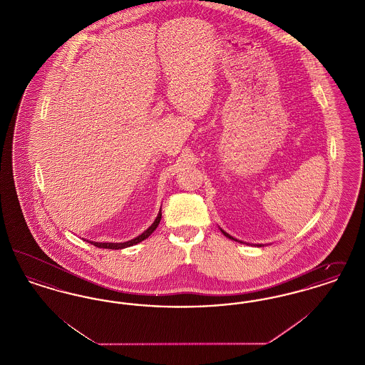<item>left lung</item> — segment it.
<instances>
[{
	"label": "left lung",
	"instance_id": "8db88e82",
	"mask_svg": "<svg viewBox=\"0 0 365 365\" xmlns=\"http://www.w3.org/2000/svg\"><path fill=\"white\" fill-rule=\"evenodd\" d=\"M222 232L226 235L227 238H230V240H232V241H237V240H235V238H232L230 234H227L226 231H223V230H222ZM240 242H241V241H240ZM259 246H261V245H259Z\"/></svg>",
	"mask_w": 365,
	"mask_h": 365
}]
</instances>
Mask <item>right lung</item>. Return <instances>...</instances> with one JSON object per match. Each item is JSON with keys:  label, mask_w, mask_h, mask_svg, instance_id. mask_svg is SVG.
Segmentation results:
<instances>
[{"label": "right lung", "mask_w": 365, "mask_h": 365, "mask_svg": "<svg viewBox=\"0 0 365 365\" xmlns=\"http://www.w3.org/2000/svg\"><path fill=\"white\" fill-rule=\"evenodd\" d=\"M160 220H161V210L158 212V215H157L156 220L153 222V225L149 227L146 231H143L140 235H138L137 238H134V240H131V241H127V242H120V243H112V242H91V245H94V246H97V247H103V249H124V247H128V246H133V245H137V243L142 242L143 240H146V238H149V235L156 230L157 226L160 225Z\"/></svg>", "instance_id": "obj_1"}]
</instances>
